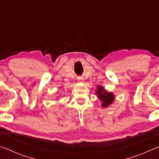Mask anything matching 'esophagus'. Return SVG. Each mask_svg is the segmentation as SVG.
<instances>
[{
    "mask_svg": "<svg viewBox=\"0 0 159 159\" xmlns=\"http://www.w3.org/2000/svg\"><path fill=\"white\" fill-rule=\"evenodd\" d=\"M78 80L80 82H83V79L82 78H79V79H78Z\"/></svg>",
    "mask_w": 159,
    "mask_h": 159,
    "instance_id": "esophagus-1",
    "label": "esophagus"
}]
</instances>
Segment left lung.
I'll use <instances>...</instances> for the list:
<instances>
[{"label":"left lung","mask_w":159,"mask_h":159,"mask_svg":"<svg viewBox=\"0 0 159 159\" xmlns=\"http://www.w3.org/2000/svg\"><path fill=\"white\" fill-rule=\"evenodd\" d=\"M98 90H96V93L98 96L99 99L102 102V106L104 108H106L114 101V95L112 93H108L102 86H98Z\"/></svg>","instance_id":"left-lung-1"}]
</instances>
